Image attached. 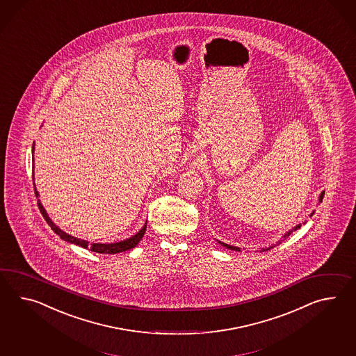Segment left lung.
I'll list each match as a JSON object with an SVG mask.
<instances>
[{"instance_id": "left-lung-1", "label": "left lung", "mask_w": 356, "mask_h": 356, "mask_svg": "<svg viewBox=\"0 0 356 356\" xmlns=\"http://www.w3.org/2000/svg\"><path fill=\"white\" fill-rule=\"evenodd\" d=\"M324 193L325 191H321V197H319V202H321L323 200V197H324ZM300 226L301 225H297L296 227H293L291 232H288L286 235H284V238H286V236H289L291 235V233H293V232H296L297 229H300ZM221 245H224V247H226V248H229V250H233V251H241V248L239 247H234V245H230V244H226V243H221L218 242ZM270 248H273V247H270ZM270 248H266V250H262V251H268V250H270Z\"/></svg>"}]
</instances>
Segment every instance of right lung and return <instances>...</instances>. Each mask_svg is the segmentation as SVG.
I'll use <instances>...</instances> for the list:
<instances>
[{
	"mask_svg": "<svg viewBox=\"0 0 356 356\" xmlns=\"http://www.w3.org/2000/svg\"><path fill=\"white\" fill-rule=\"evenodd\" d=\"M32 149L35 150V143H33V147H32ZM33 186H35V182H33ZM35 197H37L38 193L35 191ZM38 209L41 211V213H42V216H44V220H46V222L50 225V227H51L52 230H54L56 234L60 236L61 239H64L65 242L77 244V245L82 247V248H90L91 251L97 252V253H113L114 254V253H120V252L129 251L131 248H134V247L138 245V243L141 241V238L144 236L145 230H147V222H145V225L140 230L138 234L131 236V238L126 239V241H122V242L118 243H111V244H102V243H91V244H88V242L83 241V239H79V238H74V236H72V235L64 233L58 226L55 225V224L52 222L51 218L47 216V213H46V211H44L40 200H38Z\"/></svg>",
	"mask_w": 356,
	"mask_h": 356,
	"instance_id": "add662e5",
	"label": "right lung"
}]
</instances>
